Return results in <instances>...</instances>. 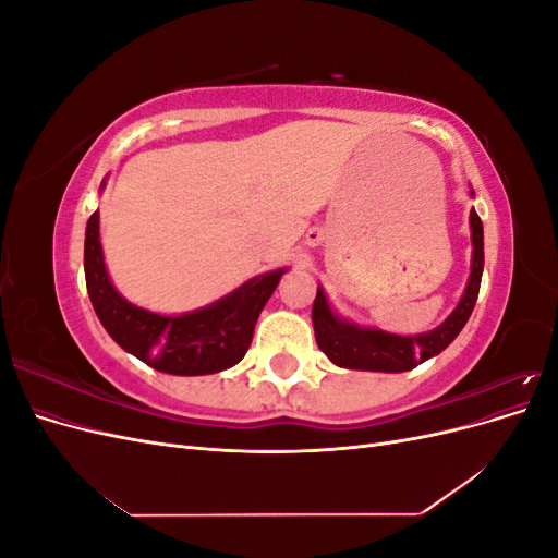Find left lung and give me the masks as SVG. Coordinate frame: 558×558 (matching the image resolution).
Wrapping results in <instances>:
<instances>
[{
    "label": "left lung",
    "mask_w": 558,
    "mask_h": 558,
    "mask_svg": "<svg viewBox=\"0 0 558 558\" xmlns=\"http://www.w3.org/2000/svg\"><path fill=\"white\" fill-rule=\"evenodd\" d=\"M470 195H475V191H470ZM470 240L472 263L468 286L459 305L453 307L440 326L421 335H396L375 326H361L356 320L337 314L330 307L326 291L318 286L312 307L318 349L337 367L369 369V373H408V369L445 351L468 324L480 295L484 272V228L475 209H470Z\"/></svg>",
    "instance_id": "left-lung-1"
}]
</instances>
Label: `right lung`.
<instances>
[{"instance_id": "right-lung-1", "label": "right lung", "mask_w": 558, "mask_h": 558, "mask_svg": "<svg viewBox=\"0 0 558 558\" xmlns=\"http://www.w3.org/2000/svg\"><path fill=\"white\" fill-rule=\"evenodd\" d=\"M83 269L93 310L111 340L160 373L181 377L214 375L238 365L251 347L265 302L289 272V267H279L258 275L211 305L185 314L148 312L132 305L111 283L99 242V211L88 218Z\"/></svg>"}]
</instances>
